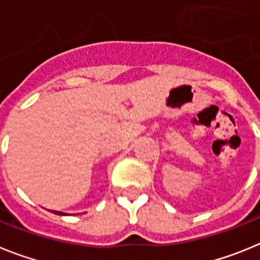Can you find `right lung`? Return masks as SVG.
I'll use <instances>...</instances> for the list:
<instances>
[{"label":"right lung","instance_id":"obj_1","mask_svg":"<svg viewBox=\"0 0 260 260\" xmlns=\"http://www.w3.org/2000/svg\"><path fill=\"white\" fill-rule=\"evenodd\" d=\"M50 212L56 213V215H65V213H63V212H59V211H50Z\"/></svg>","mask_w":260,"mask_h":260}]
</instances>
